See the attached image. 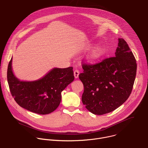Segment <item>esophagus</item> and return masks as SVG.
<instances>
[{"label": "esophagus", "mask_w": 148, "mask_h": 148, "mask_svg": "<svg viewBox=\"0 0 148 148\" xmlns=\"http://www.w3.org/2000/svg\"><path fill=\"white\" fill-rule=\"evenodd\" d=\"M79 74V71H78V70H74V75L75 78H78Z\"/></svg>", "instance_id": "1"}]
</instances>
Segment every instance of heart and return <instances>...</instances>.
Wrapping results in <instances>:
<instances>
[{
	"mask_svg": "<svg viewBox=\"0 0 148 148\" xmlns=\"http://www.w3.org/2000/svg\"><path fill=\"white\" fill-rule=\"evenodd\" d=\"M90 49V47L85 49V50H88ZM107 49L103 45L99 44L95 46L87 55L86 60L87 62L90 63L95 62L102 58H103L106 54Z\"/></svg>",
	"mask_w": 148,
	"mask_h": 148,
	"instance_id": "heart-1",
	"label": "heart"
}]
</instances>
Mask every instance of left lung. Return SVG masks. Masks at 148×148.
Instances as JSON below:
<instances>
[{
	"mask_svg": "<svg viewBox=\"0 0 148 148\" xmlns=\"http://www.w3.org/2000/svg\"><path fill=\"white\" fill-rule=\"evenodd\" d=\"M115 57L93 66L83 64L79 78L84 85L82 102L95 115L111 112L129 98L136 74L135 58L127 43L118 38Z\"/></svg>",
	"mask_w": 148,
	"mask_h": 148,
	"instance_id": "8db88e82",
	"label": "left lung"
}]
</instances>
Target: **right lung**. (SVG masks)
I'll list each match as a JSON object with an SVG mask.
<instances>
[{
    "instance_id": "add662e5",
    "label": "right lung",
    "mask_w": 148,
    "mask_h": 148,
    "mask_svg": "<svg viewBox=\"0 0 148 148\" xmlns=\"http://www.w3.org/2000/svg\"><path fill=\"white\" fill-rule=\"evenodd\" d=\"M73 69L53 68L38 79L21 81L13 73L12 57L7 74L11 94L21 107L34 113L49 114L57 108L61 92L74 81Z\"/></svg>"
}]
</instances>
